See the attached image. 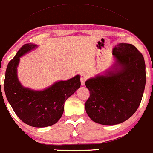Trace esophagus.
I'll return each instance as SVG.
<instances>
[{
	"label": "esophagus",
	"instance_id": "1",
	"mask_svg": "<svg viewBox=\"0 0 153 153\" xmlns=\"http://www.w3.org/2000/svg\"><path fill=\"white\" fill-rule=\"evenodd\" d=\"M87 79H88V75L85 73H82L80 75V82H81V85H85V82Z\"/></svg>",
	"mask_w": 153,
	"mask_h": 153
}]
</instances>
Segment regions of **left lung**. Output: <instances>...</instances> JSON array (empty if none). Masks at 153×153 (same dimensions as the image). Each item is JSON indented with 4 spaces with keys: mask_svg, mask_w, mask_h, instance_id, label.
Segmentation results:
<instances>
[{
    "mask_svg": "<svg viewBox=\"0 0 153 153\" xmlns=\"http://www.w3.org/2000/svg\"><path fill=\"white\" fill-rule=\"evenodd\" d=\"M112 52L114 64L85 82L90 91L87 114L102 125L119 124L128 119L140 105L146 82L144 58L136 46L119 43Z\"/></svg>",
    "mask_w": 153,
    "mask_h": 153,
    "instance_id": "left-lung-1",
    "label": "left lung"
}]
</instances>
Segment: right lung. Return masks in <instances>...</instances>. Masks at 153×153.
Returning <instances> with one entry per match:
<instances>
[{
    "mask_svg": "<svg viewBox=\"0 0 153 153\" xmlns=\"http://www.w3.org/2000/svg\"><path fill=\"white\" fill-rule=\"evenodd\" d=\"M36 47L37 44H25L8 63L4 90L7 101L20 120L31 126L43 128L55 124L61 119L65 102L80 88V76L58 81L43 90L25 88L17 78V67L20 57Z\"/></svg>",
    "mask_w": 153,
    "mask_h": 153,
    "instance_id": "add662e5",
    "label": "right lung"
}]
</instances>
